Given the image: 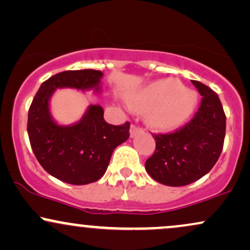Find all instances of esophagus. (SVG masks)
I'll return each mask as SVG.
<instances>
[{"instance_id": "34e87169", "label": "esophagus", "mask_w": 250, "mask_h": 250, "mask_svg": "<svg viewBox=\"0 0 250 250\" xmlns=\"http://www.w3.org/2000/svg\"><path fill=\"white\" fill-rule=\"evenodd\" d=\"M142 131H143L142 128L137 127V125H130V137H135L137 134L142 133Z\"/></svg>"}]
</instances>
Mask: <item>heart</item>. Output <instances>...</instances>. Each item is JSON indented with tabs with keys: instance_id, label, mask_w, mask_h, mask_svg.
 Instances as JSON below:
<instances>
[{
	"instance_id": "obj_1",
	"label": "heart",
	"mask_w": 250,
	"mask_h": 250,
	"mask_svg": "<svg viewBox=\"0 0 250 250\" xmlns=\"http://www.w3.org/2000/svg\"><path fill=\"white\" fill-rule=\"evenodd\" d=\"M127 101L135 112L148 113V121L152 127L171 130L188 121L198 98L180 81L162 79L130 93Z\"/></svg>"
}]
</instances>
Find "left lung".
Here are the masks:
<instances>
[{"instance_id":"8db88e82","label":"left lung","mask_w":250,"mask_h":250,"mask_svg":"<svg viewBox=\"0 0 250 250\" xmlns=\"http://www.w3.org/2000/svg\"><path fill=\"white\" fill-rule=\"evenodd\" d=\"M192 83L203 96L198 112L172 134L155 135L156 150L146 162L152 179L167 186H184L208 173L224 146L226 115L218 94L199 81Z\"/></svg>"}]
</instances>
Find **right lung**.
Here are the masks:
<instances>
[{
  "instance_id": "1",
  "label": "right lung",
  "mask_w": 250,
  "mask_h": 250,
  "mask_svg": "<svg viewBox=\"0 0 250 250\" xmlns=\"http://www.w3.org/2000/svg\"><path fill=\"white\" fill-rule=\"evenodd\" d=\"M104 73L96 70L64 71L44 81L32 100L28 135L32 151L55 178L73 185L99 180L106 172L114 149L129 138V122L112 125L104 119L100 104H89L81 119L64 125L53 119L50 100L59 88L101 93Z\"/></svg>"
}]
</instances>
